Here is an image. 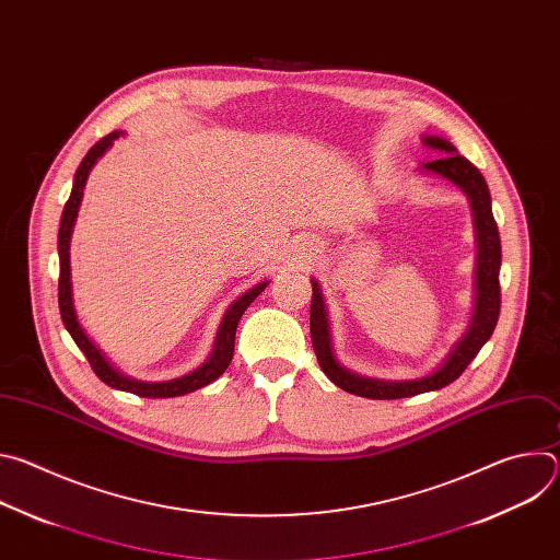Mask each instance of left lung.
I'll use <instances>...</instances> for the list:
<instances>
[{
  "mask_svg": "<svg viewBox=\"0 0 560 560\" xmlns=\"http://www.w3.org/2000/svg\"><path fill=\"white\" fill-rule=\"evenodd\" d=\"M421 141L428 148L443 152V156H439L436 162L423 164L421 171L430 175H439L450 184H454L469 199V208L474 217V232H476L474 312L463 337L452 346L445 359L425 376L392 381V378H374V376L357 374L346 365H341L339 359L335 357L330 318H328L324 292H322V285L312 279L310 335H312V348L316 352L318 365H322L326 376L341 389L357 396H365V398H381V401L434 392L456 381L463 374V370L471 363V359L478 354V350L490 341L499 322V312H501V285H499L501 236L492 214L490 188L483 175L478 173V168L471 166L465 156H460L458 150L447 139L425 135Z\"/></svg>",
  "mask_w": 560,
  "mask_h": 560,
  "instance_id": "obj_1",
  "label": "left lung"
}]
</instances>
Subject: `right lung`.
<instances>
[{"mask_svg":"<svg viewBox=\"0 0 560 560\" xmlns=\"http://www.w3.org/2000/svg\"><path fill=\"white\" fill-rule=\"evenodd\" d=\"M124 132L115 130L110 135H106L104 139H100L89 154L82 159L79 164L74 179H72V190L70 197L63 206L61 212V223H59V236H57V250H59V312H61V322L66 326V330L70 332L72 341L77 343V348L82 350L89 359V363L93 365L95 374L110 387L121 389V392H130L137 396H145V398H171V396H184L190 394L208 383H212L214 378H219L225 368L232 361L234 354V335H236V326L238 318L248 310V305L266 290L268 281H261L257 285H253L250 290H246L242 296H236L223 318L219 324L217 337H214V346L212 352L208 354V359L195 368L192 372L171 378V381H139V378H130L128 374L119 372L106 357L104 352L93 343V339L84 332L82 324L77 318V310H74V301H72V281H70V236H72V228L77 221V212L79 206H82V197H84V188H86V179L93 171V166L97 164V159L104 156V152L113 145L115 139H119Z\"/></svg>","mask_w":560,"mask_h":560,"instance_id":"1","label":"right lung"}]
</instances>
